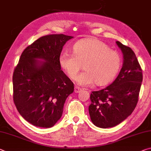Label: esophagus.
<instances>
[{
  "instance_id": "esophagus-1",
  "label": "esophagus",
  "mask_w": 151,
  "mask_h": 151,
  "mask_svg": "<svg viewBox=\"0 0 151 151\" xmlns=\"http://www.w3.org/2000/svg\"><path fill=\"white\" fill-rule=\"evenodd\" d=\"M81 90H82L81 89V88L77 87V86H75V93H79L81 91Z\"/></svg>"
}]
</instances>
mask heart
<instances>
[{
    "label": "heart",
    "mask_w": 151,
    "mask_h": 151,
    "mask_svg": "<svg viewBox=\"0 0 151 151\" xmlns=\"http://www.w3.org/2000/svg\"><path fill=\"white\" fill-rule=\"evenodd\" d=\"M58 61L72 80L76 79L83 66L85 70L77 77V83L81 85L93 83L97 86L108 84L116 77L122 64L118 52L94 37L76 42L73 47V54L63 52L60 55Z\"/></svg>",
    "instance_id": "1"
}]
</instances>
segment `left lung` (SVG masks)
<instances>
[{
  "mask_svg": "<svg viewBox=\"0 0 151 151\" xmlns=\"http://www.w3.org/2000/svg\"><path fill=\"white\" fill-rule=\"evenodd\" d=\"M124 56L123 66L111 85L90 95L88 112L92 122L101 128L116 126L131 115L138 101L142 71L130 47L116 42Z\"/></svg>",
  "mask_w": 151,
  "mask_h": 151,
  "instance_id": "1",
  "label": "left lung"
}]
</instances>
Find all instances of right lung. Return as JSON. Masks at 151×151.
<instances>
[{
    "mask_svg": "<svg viewBox=\"0 0 151 151\" xmlns=\"http://www.w3.org/2000/svg\"><path fill=\"white\" fill-rule=\"evenodd\" d=\"M73 37L64 34L40 37L24 50L15 68L14 104L21 116L33 126H54L61 118L66 98L74 91L73 83L58 61L64 44Z\"/></svg>",
    "mask_w": 151,
    "mask_h": 151,
    "instance_id": "add662e5",
    "label": "right lung"
}]
</instances>
